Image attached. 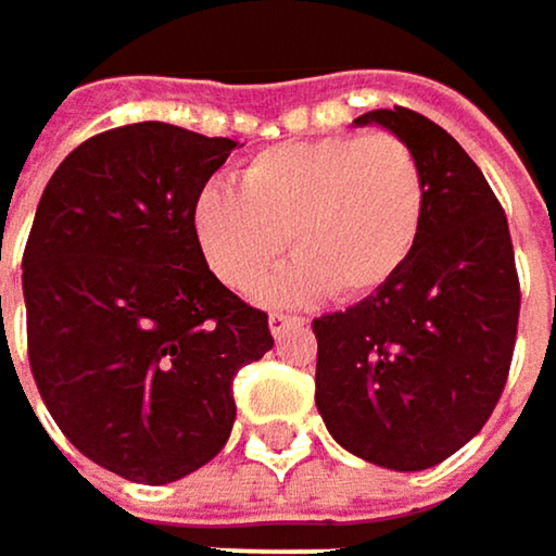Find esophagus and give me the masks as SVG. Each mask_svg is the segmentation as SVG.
Segmentation results:
<instances>
[{
  "mask_svg": "<svg viewBox=\"0 0 556 556\" xmlns=\"http://www.w3.org/2000/svg\"><path fill=\"white\" fill-rule=\"evenodd\" d=\"M302 325H305V318H299V315H282V312H274V315H270V331H274V338H282L286 331L302 328Z\"/></svg>",
  "mask_w": 556,
  "mask_h": 556,
  "instance_id": "obj_1",
  "label": "esophagus"
}]
</instances>
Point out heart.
I'll return each instance as SVG.
<instances>
[{"mask_svg":"<svg viewBox=\"0 0 556 556\" xmlns=\"http://www.w3.org/2000/svg\"><path fill=\"white\" fill-rule=\"evenodd\" d=\"M428 205L415 151L389 135H328L274 144L238 169V189L208 182L189 225L208 270L251 292L279 264L286 235L295 264L264 286V299L299 305L321 292L361 299L412 257Z\"/></svg>","mask_w":556,"mask_h":556,"instance_id":"obj_1","label":"heart"}]
</instances>
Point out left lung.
<instances>
[{"label": "left lung", "instance_id": "obj_1", "mask_svg": "<svg viewBox=\"0 0 556 556\" xmlns=\"http://www.w3.org/2000/svg\"><path fill=\"white\" fill-rule=\"evenodd\" d=\"M357 125H383L415 151L428 205L405 267L312 321L315 405L351 454L428 470L480 434L508 380L521 308L511 235L483 169L441 125L402 105Z\"/></svg>", "mask_w": 556, "mask_h": 556}]
</instances>
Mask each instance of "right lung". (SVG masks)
<instances>
[{
    "instance_id": "add662e5",
    "label": "right lung",
    "mask_w": 556,
    "mask_h": 556,
    "mask_svg": "<svg viewBox=\"0 0 556 556\" xmlns=\"http://www.w3.org/2000/svg\"><path fill=\"white\" fill-rule=\"evenodd\" d=\"M235 148L167 122L102 131L54 169L25 244L38 392L76 451L135 483L208 464L238 370L274 348L267 312L208 270L189 225Z\"/></svg>"
}]
</instances>
